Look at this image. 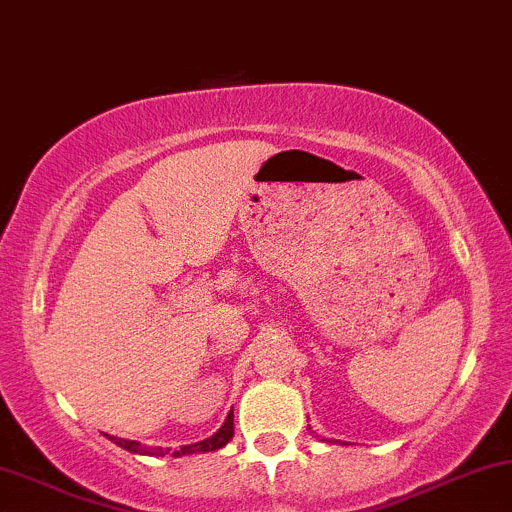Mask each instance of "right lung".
I'll return each mask as SVG.
<instances>
[{
	"label": "right lung",
	"instance_id": "right-lung-1",
	"mask_svg": "<svg viewBox=\"0 0 512 512\" xmlns=\"http://www.w3.org/2000/svg\"><path fill=\"white\" fill-rule=\"evenodd\" d=\"M233 411H230V415L226 418V423L221 425V430L216 432V435H211V437H206V440H201V442H196V445H184V447H179L177 452H174V457H182V454H194V452H213V449H221V447H226L228 442H230V437H233ZM111 442H116V445L119 447H123V449H128V452H133V454H157V457H162V454H165V449L162 447H157V449H150V447H140L138 442H133V440H123V437H111Z\"/></svg>",
	"mask_w": 512,
	"mask_h": 512
}]
</instances>
